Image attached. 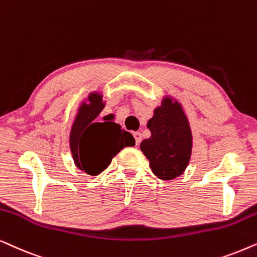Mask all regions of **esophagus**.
<instances>
[{"label": "esophagus", "instance_id": "34e87169", "mask_svg": "<svg viewBox=\"0 0 257 257\" xmlns=\"http://www.w3.org/2000/svg\"><path fill=\"white\" fill-rule=\"evenodd\" d=\"M134 139H135V142H136V146H139L140 143L142 141V134L140 132H135L134 133Z\"/></svg>", "mask_w": 257, "mask_h": 257}]
</instances>
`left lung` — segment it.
Wrapping results in <instances>:
<instances>
[{"label": "left lung", "mask_w": 257, "mask_h": 257, "mask_svg": "<svg viewBox=\"0 0 257 257\" xmlns=\"http://www.w3.org/2000/svg\"><path fill=\"white\" fill-rule=\"evenodd\" d=\"M147 126L152 136L143 140L140 148L153 173L161 180L179 177L189 163L193 146L189 122L181 104L164 97Z\"/></svg>", "instance_id": "left-lung-1"}]
</instances>
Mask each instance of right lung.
Masks as SVG:
<instances>
[{
    "mask_svg": "<svg viewBox=\"0 0 257 257\" xmlns=\"http://www.w3.org/2000/svg\"><path fill=\"white\" fill-rule=\"evenodd\" d=\"M82 103L70 132V150L78 169L96 176L110 164L112 157L125 147L135 146L131 133L111 121L96 122L104 103L102 95L90 94Z\"/></svg>",
    "mask_w": 257,
    "mask_h": 257,
    "instance_id": "obj_1",
    "label": "right lung"
}]
</instances>
